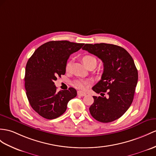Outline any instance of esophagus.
<instances>
[{
    "label": "esophagus",
    "instance_id": "obj_1",
    "mask_svg": "<svg viewBox=\"0 0 156 156\" xmlns=\"http://www.w3.org/2000/svg\"><path fill=\"white\" fill-rule=\"evenodd\" d=\"M77 94H78L79 96L83 97V96H85L87 94H86V93H85V92H83V91L78 90V91H77Z\"/></svg>",
    "mask_w": 156,
    "mask_h": 156
}]
</instances>
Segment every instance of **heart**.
Here are the masks:
<instances>
[{
  "label": "heart",
  "instance_id": "b5f03b06",
  "mask_svg": "<svg viewBox=\"0 0 156 156\" xmlns=\"http://www.w3.org/2000/svg\"><path fill=\"white\" fill-rule=\"evenodd\" d=\"M82 62L83 63H84V65L86 67H87L90 63H94L97 65V61L94 57L92 55H86L82 58ZM70 68H71V63L69 62H68L66 63V70L67 71H69L70 70ZM88 84H89V81L84 80V79H77V80H75L74 81L75 87L79 89H82V90L85 89Z\"/></svg>",
  "mask_w": 156,
  "mask_h": 156
}]
</instances>
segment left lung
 I'll return each mask as SVG.
<instances>
[{
	"instance_id": "obj_1",
	"label": "left lung",
	"mask_w": 156,
	"mask_h": 156,
	"mask_svg": "<svg viewBox=\"0 0 156 156\" xmlns=\"http://www.w3.org/2000/svg\"><path fill=\"white\" fill-rule=\"evenodd\" d=\"M82 49L97 56L104 66L101 79L93 87L102 97L93 96L94 102L89 108L91 116L103 123L119 119L134 98L138 79L134 60L126 49L114 44H87Z\"/></svg>"
}]
</instances>
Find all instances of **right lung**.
<instances>
[{"mask_svg":"<svg viewBox=\"0 0 156 156\" xmlns=\"http://www.w3.org/2000/svg\"><path fill=\"white\" fill-rule=\"evenodd\" d=\"M83 45L67 40L50 41L40 46L28 59L24 77L26 96L41 116L49 120L60 116L66 112L68 102L77 96L73 87L57 92L54 81L65 75L68 58Z\"/></svg>","mask_w":156,"mask_h":156,"instance_id":"obj_1","label":"right lung"}]
</instances>
